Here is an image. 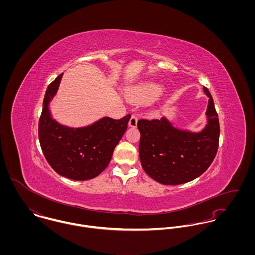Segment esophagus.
I'll return each instance as SVG.
<instances>
[{
	"mask_svg": "<svg viewBox=\"0 0 255 255\" xmlns=\"http://www.w3.org/2000/svg\"><path fill=\"white\" fill-rule=\"evenodd\" d=\"M128 126L130 128H135L137 126V117L135 115H132L129 122H128Z\"/></svg>",
	"mask_w": 255,
	"mask_h": 255,
	"instance_id": "34e87169",
	"label": "esophagus"
}]
</instances>
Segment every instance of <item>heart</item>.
Wrapping results in <instances>:
<instances>
[{
    "mask_svg": "<svg viewBox=\"0 0 255 255\" xmlns=\"http://www.w3.org/2000/svg\"><path fill=\"white\" fill-rule=\"evenodd\" d=\"M163 87L158 84H148L136 89L130 94L131 100L135 102H152L163 94Z\"/></svg>",
    "mask_w": 255,
    "mask_h": 255,
    "instance_id": "heart-1",
    "label": "heart"
}]
</instances>
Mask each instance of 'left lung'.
Returning a JSON list of instances; mask_svg holds the SVG:
<instances>
[{"mask_svg": "<svg viewBox=\"0 0 255 255\" xmlns=\"http://www.w3.org/2000/svg\"><path fill=\"white\" fill-rule=\"evenodd\" d=\"M206 110V126L198 132L175 128L162 117L160 120H139V158L146 174L167 185L190 182L201 176L213 162L219 146L220 126L213 98Z\"/></svg>", "mask_w": 255, "mask_h": 255, "instance_id": "1", "label": "left lung"}]
</instances>
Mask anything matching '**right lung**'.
Returning a JSON list of instances; mask_svg holds the SVG:
<instances>
[{
    "mask_svg": "<svg viewBox=\"0 0 255 255\" xmlns=\"http://www.w3.org/2000/svg\"><path fill=\"white\" fill-rule=\"evenodd\" d=\"M63 73L48 86L39 120L38 135L43 154L61 176L86 181L99 176L109 165L115 147L128 128L130 115L121 120L103 117L95 123L71 128L58 123L50 111V102L58 92Z\"/></svg>",
    "mask_w": 255,
    "mask_h": 255,
    "instance_id": "add662e5",
    "label": "right lung"
}]
</instances>
